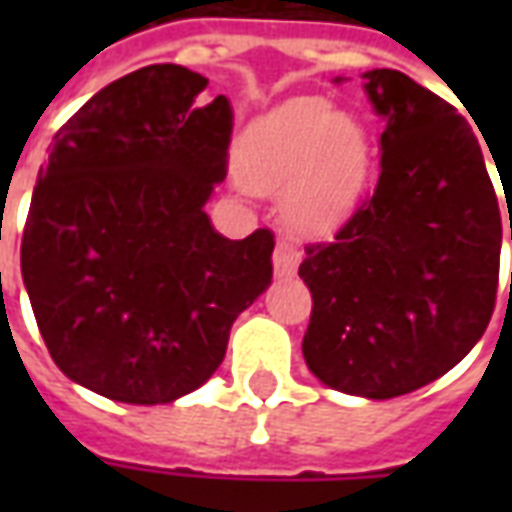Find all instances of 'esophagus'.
<instances>
[{"label":"esophagus","mask_w":512,"mask_h":512,"mask_svg":"<svg viewBox=\"0 0 512 512\" xmlns=\"http://www.w3.org/2000/svg\"><path fill=\"white\" fill-rule=\"evenodd\" d=\"M299 263H301L299 249H296L293 244H288V241H279L277 249H274V274H277L279 279L293 277V274H296V268H299Z\"/></svg>","instance_id":"esophagus-1"}]
</instances>
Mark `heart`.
Segmentation results:
<instances>
[{
  "label": "heart",
  "instance_id": "1",
  "mask_svg": "<svg viewBox=\"0 0 512 512\" xmlns=\"http://www.w3.org/2000/svg\"><path fill=\"white\" fill-rule=\"evenodd\" d=\"M246 186L282 197L285 222L299 233H329L345 222L370 178L373 139L359 117L323 98H296L252 120L235 145Z\"/></svg>",
  "mask_w": 512,
  "mask_h": 512
}]
</instances>
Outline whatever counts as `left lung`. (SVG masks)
I'll return each instance as SVG.
<instances>
[{
  "label": "left lung",
  "instance_id": "1",
  "mask_svg": "<svg viewBox=\"0 0 512 512\" xmlns=\"http://www.w3.org/2000/svg\"><path fill=\"white\" fill-rule=\"evenodd\" d=\"M362 79L384 120L381 172L332 241L307 246L299 277L312 315L301 351L329 389L389 400L444 376L483 337L502 219L480 142L458 109L400 71Z\"/></svg>",
  "mask_w": 512,
  "mask_h": 512
}]
</instances>
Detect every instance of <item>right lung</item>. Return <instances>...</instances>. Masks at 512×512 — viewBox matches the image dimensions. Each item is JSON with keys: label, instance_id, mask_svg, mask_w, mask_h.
Here are the masks:
<instances>
[{"label": "right lung", "instance_id": "1", "mask_svg": "<svg viewBox=\"0 0 512 512\" xmlns=\"http://www.w3.org/2000/svg\"><path fill=\"white\" fill-rule=\"evenodd\" d=\"M208 79L147 65L54 134L21 277L40 337L73 384L131 406L200 389L235 318L271 285L274 235L230 241L205 205L227 175L233 112Z\"/></svg>", "mask_w": 512, "mask_h": 512}]
</instances>
